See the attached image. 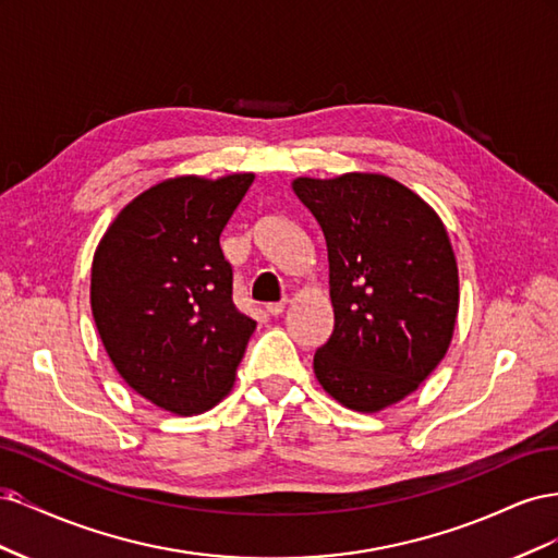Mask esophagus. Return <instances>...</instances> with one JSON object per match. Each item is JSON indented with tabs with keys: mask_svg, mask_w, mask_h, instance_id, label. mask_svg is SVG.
Wrapping results in <instances>:
<instances>
[{
	"mask_svg": "<svg viewBox=\"0 0 558 558\" xmlns=\"http://www.w3.org/2000/svg\"><path fill=\"white\" fill-rule=\"evenodd\" d=\"M283 310H286V300L283 302H269V305H265V312L269 316H279V314H283Z\"/></svg>",
	"mask_w": 558,
	"mask_h": 558,
	"instance_id": "esophagus-1",
	"label": "esophagus"
}]
</instances>
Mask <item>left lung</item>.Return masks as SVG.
Wrapping results in <instances>:
<instances>
[{
	"label": "left lung",
	"mask_w": 558,
	"mask_h": 558,
	"mask_svg": "<svg viewBox=\"0 0 558 558\" xmlns=\"http://www.w3.org/2000/svg\"><path fill=\"white\" fill-rule=\"evenodd\" d=\"M324 230L335 328L314 375L344 408L381 412L447 356L459 316V265L442 218L375 172L291 181Z\"/></svg>",
	"instance_id": "8db88e82"
}]
</instances>
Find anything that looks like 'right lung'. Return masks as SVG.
<instances>
[{"instance_id":"1","label":"right lung","mask_w":558,"mask_h":558,"mask_svg":"<svg viewBox=\"0 0 558 558\" xmlns=\"http://www.w3.org/2000/svg\"><path fill=\"white\" fill-rule=\"evenodd\" d=\"M253 179H162L116 214L95 248L90 310L107 356L134 393L177 416L232 391L256 330L232 305L218 244Z\"/></svg>"}]
</instances>
